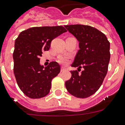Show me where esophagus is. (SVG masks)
Here are the masks:
<instances>
[{"label":"esophagus","instance_id":"1","mask_svg":"<svg viewBox=\"0 0 125 125\" xmlns=\"http://www.w3.org/2000/svg\"><path fill=\"white\" fill-rule=\"evenodd\" d=\"M67 70V69H66V68H64V67H61V72H62V71H65Z\"/></svg>","mask_w":125,"mask_h":125}]
</instances>
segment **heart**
I'll use <instances>...</instances> for the list:
<instances>
[{
    "label": "heart",
    "instance_id": "heart-1",
    "mask_svg": "<svg viewBox=\"0 0 125 125\" xmlns=\"http://www.w3.org/2000/svg\"><path fill=\"white\" fill-rule=\"evenodd\" d=\"M58 61L59 63L62 64H66L69 61V57L66 56H61V57H59Z\"/></svg>",
    "mask_w": 125,
    "mask_h": 125
}]
</instances>
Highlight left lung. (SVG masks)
<instances>
[{"label": "left lung", "mask_w": 125, "mask_h": 125, "mask_svg": "<svg viewBox=\"0 0 125 125\" xmlns=\"http://www.w3.org/2000/svg\"><path fill=\"white\" fill-rule=\"evenodd\" d=\"M79 42V49L71 66L78 70L71 71V78L65 86L68 92L79 98H88L95 93L102 84L107 74L110 59V44L106 36L89 25H64ZM81 70V69H80Z\"/></svg>", "instance_id": "8db88e82"}]
</instances>
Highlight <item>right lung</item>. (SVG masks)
Here are the masks:
<instances>
[{
  "instance_id": "add662e5",
  "label": "right lung",
  "mask_w": 125,
  "mask_h": 125,
  "mask_svg": "<svg viewBox=\"0 0 125 125\" xmlns=\"http://www.w3.org/2000/svg\"><path fill=\"white\" fill-rule=\"evenodd\" d=\"M65 32L62 26L34 27L21 32L15 39L14 76L19 88L27 96L36 99L49 94L52 79L60 73L61 67L56 62L44 67L39 57L44 51L49 50L52 39Z\"/></svg>"
}]
</instances>
